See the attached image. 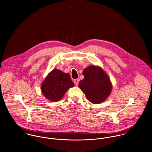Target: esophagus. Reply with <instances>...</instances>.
I'll use <instances>...</instances> for the list:
<instances>
[{
  "instance_id": "34e87169",
  "label": "esophagus",
  "mask_w": 152,
  "mask_h": 152,
  "mask_svg": "<svg viewBox=\"0 0 152 152\" xmlns=\"http://www.w3.org/2000/svg\"><path fill=\"white\" fill-rule=\"evenodd\" d=\"M79 82V79H76L74 80V83H75L76 86H78Z\"/></svg>"
}]
</instances>
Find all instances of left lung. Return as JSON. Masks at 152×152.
<instances>
[{
    "instance_id": "1",
    "label": "left lung",
    "mask_w": 152,
    "mask_h": 152,
    "mask_svg": "<svg viewBox=\"0 0 152 152\" xmlns=\"http://www.w3.org/2000/svg\"><path fill=\"white\" fill-rule=\"evenodd\" d=\"M84 79L79 86L88 100L93 104L104 101L110 94L112 85L108 76L100 67L89 66L83 72Z\"/></svg>"
}]
</instances>
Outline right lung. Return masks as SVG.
I'll return each mask as SVG.
<instances>
[{
	"instance_id": "obj_1",
	"label": "right lung",
	"mask_w": 152,
	"mask_h": 152,
	"mask_svg": "<svg viewBox=\"0 0 152 152\" xmlns=\"http://www.w3.org/2000/svg\"><path fill=\"white\" fill-rule=\"evenodd\" d=\"M73 86L74 83L68 73L55 69L42 83L41 90L47 99L56 102L61 100L65 92Z\"/></svg>"
}]
</instances>
